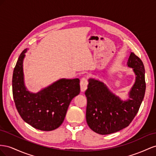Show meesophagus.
I'll list each match as a JSON object with an SVG mask.
<instances>
[{
	"mask_svg": "<svg viewBox=\"0 0 156 156\" xmlns=\"http://www.w3.org/2000/svg\"><path fill=\"white\" fill-rule=\"evenodd\" d=\"M87 80L86 78H82L80 80V87H81V91L84 92L87 88Z\"/></svg>",
	"mask_w": 156,
	"mask_h": 156,
	"instance_id": "1",
	"label": "esophagus"
}]
</instances>
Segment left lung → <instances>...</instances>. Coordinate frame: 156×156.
Returning a JSON list of instances; mask_svg holds the SVG:
<instances>
[{
    "mask_svg": "<svg viewBox=\"0 0 156 156\" xmlns=\"http://www.w3.org/2000/svg\"><path fill=\"white\" fill-rule=\"evenodd\" d=\"M127 65L133 69L136 81L129 93L130 99L123 101L111 93L105 84L89 80L86 121L91 130L100 135H108L127 127L135 117L144 99L146 82L144 64L131 52Z\"/></svg>",
    "mask_w": 156,
    "mask_h": 156,
    "instance_id": "1",
    "label": "left lung"
}]
</instances>
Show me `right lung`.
I'll return each mask as SVG.
<instances>
[{
	"mask_svg": "<svg viewBox=\"0 0 156 156\" xmlns=\"http://www.w3.org/2000/svg\"><path fill=\"white\" fill-rule=\"evenodd\" d=\"M20 54L13 73L12 93L17 112L24 121L37 129L50 131L63 122L70 101L80 92V80L61 79L37 93L26 90L23 59Z\"/></svg>",
	"mask_w": 156,
	"mask_h": 156,
	"instance_id": "add662e5",
	"label": "right lung"
}]
</instances>
